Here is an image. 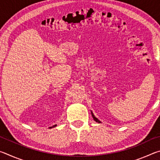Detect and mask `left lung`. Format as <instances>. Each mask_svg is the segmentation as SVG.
<instances>
[{
	"label": "left lung",
	"instance_id": "8db88e82",
	"mask_svg": "<svg viewBox=\"0 0 160 160\" xmlns=\"http://www.w3.org/2000/svg\"><path fill=\"white\" fill-rule=\"evenodd\" d=\"M91 113H92V117H93V119H94V121H96V122H97V123H101L102 122H101V121H100L99 120V119L98 118H96L95 117V116H94V113H92V111H91Z\"/></svg>",
	"mask_w": 160,
	"mask_h": 160
}]
</instances>
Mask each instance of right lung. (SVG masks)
Listing matches in <instances>:
<instances>
[{
  "instance_id": "right-lung-1",
  "label": "right lung",
  "mask_w": 160,
  "mask_h": 160,
  "mask_svg": "<svg viewBox=\"0 0 160 160\" xmlns=\"http://www.w3.org/2000/svg\"><path fill=\"white\" fill-rule=\"evenodd\" d=\"M56 126H57V125H56H56L52 126H51V127H49V128H54V127H56Z\"/></svg>"
}]
</instances>
